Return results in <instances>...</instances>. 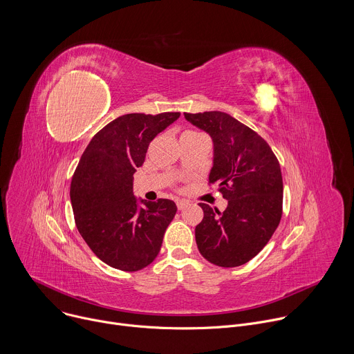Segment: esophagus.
I'll use <instances>...</instances> for the list:
<instances>
[{
  "mask_svg": "<svg viewBox=\"0 0 354 354\" xmlns=\"http://www.w3.org/2000/svg\"><path fill=\"white\" fill-rule=\"evenodd\" d=\"M187 205H189V201H187V200H180V198H179V200H176V206H178V209H179V210H183Z\"/></svg>",
  "mask_w": 354,
  "mask_h": 354,
  "instance_id": "esophagus-1",
  "label": "esophagus"
}]
</instances>
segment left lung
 <instances>
[{
    "mask_svg": "<svg viewBox=\"0 0 354 354\" xmlns=\"http://www.w3.org/2000/svg\"><path fill=\"white\" fill-rule=\"evenodd\" d=\"M185 119L213 140L209 183L228 200L221 213L198 203L205 217L196 225L201 257L221 268H236L255 258L276 231L283 207V178L269 144L224 112L185 113Z\"/></svg>",
    "mask_w": 354,
    "mask_h": 354,
    "instance_id": "8db88e82",
    "label": "left lung"
}]
</instances>
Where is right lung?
<instances>
[{
  "label": "right lung",
  "mask_w": 354,
  "mask_h": 354,
  "mask_svg": "<svg viewBox=\"0 0 354 354\" xmlns=\"http://www.w3.org/2000/svg\"><path fill=\"white\" fill-rule=\"evenodd\" d=\"M179 116L123 115L99 130L81 156L70 187L75 225L93 254L115 269L137 272L153 262L176 214L172 200H138L133 175L149 142Z\"/></svg>",
  "instance_id": "1"
}]
</instances>
